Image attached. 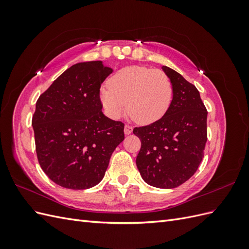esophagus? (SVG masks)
I'll list each match as a JSON object with an SVG mask.
<instances>
[{"label":"esophagus","instance_id":"esophagus-1","mask_svg":"<svg viewBox=\"0 0 249 249\" xmlns=\"http://www.w3.org/2000/svg\"><path fill=\"white\" fill-rule=\"evenodd\" d=\"M132 132H133V127L131 125L125 124L124 125V134L125 135H130Z\"/></svg>","mask_w":249,"mask_h":249}]
</instances>
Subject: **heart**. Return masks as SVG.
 <instances>
[{
	"label": "heart",
	"mask_w": 249,
	"mask_h": 249,
	"mask_svg": "<svg viewBox=\"0 0 249 249\" xmlns=\"http://www.w3.org/2000/svg\"><path fill=\"white\" fill-rule=\"evenodd\" d=\"M100 100L111 118L126 110L135 122L150 124L168 111L172 100L170 79L160 70L145 66H127L109 79V86L100 89Z\"/></svg>",
	"instance_id": "heart-1"
}]
</instances>
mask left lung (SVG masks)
<instances>
[{
	"label": "left lung",
	"instance_id": "left-lung-1",
	"mask_svg": "<svg viewBox=\"0 0 249 249\" xmlns=\"http://www.w3.org/2000/svg\"><path fill=\"white\" fill-rule=\"evenodd\" d=\"M172 85L170 107L161 119L133 133L141 141L136 165L148 185L172 189L197 170L207 142V115L198 90L182 74L162 66Z\"/></svg>",
	"mask_w": 249,
	"mask_h": 249
}]
</instances>
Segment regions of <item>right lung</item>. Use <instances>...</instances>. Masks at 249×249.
Instances as JSON below:
<instances>
[{
  "instance_id": "obj_1",
  "label": "right lung",
  "mask_w": 249,
  "mask_h": 249,
  "mask_svg": "<svg viewBox=\"0 0 249 249\" xmlns=\"http://www.w3.org/2000/svg\"><path fill=\"white\" fill-rule=\"evenodd\" d=\"M112 71L102 61L74 64L36 103L32 126L37 159L63 188L83 190L99 184L124 139V124L102 112L100 88Z\"/></svg>"
}]
</instances>
